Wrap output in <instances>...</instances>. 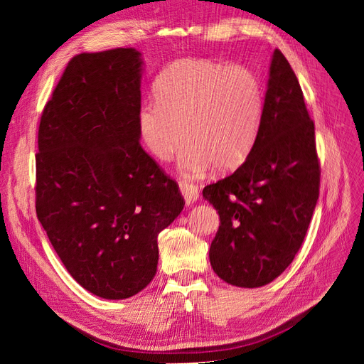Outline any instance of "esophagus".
I'll list each match as a JSON object with an SVG mask.
<instances>
[{
	"label": "esophagus",
	"instance_id": "34e87169",
	"mask_svg": "<svg viewBox=\"0 0 364 364\" xmlns=\"http://www.w3.org/2000/svg\"><path fill=\"white\" fill-rule=\"evenodd\" d=\"M179 186H181V193L183 196L186 205H193L197 199H199V188H197L196 185L186 182V181H182L179 183Z\"/></svg>",
	"mask_w": 364,
	"mask_h": 364
}]
</instances>
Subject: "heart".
I'll use <instances>...</instances> for the list:
<instances>
[{"mask_svg": "<svg viewBox=\"0 0 364 364\" xmlns=\"http://www.w3.org/2000/svg\"><path fill=\"white\" fill-rule=\"evenodd\" d=\"M155 98L138 112L141 139L159 161H170L185 141L179 167L186 178L211 165L218 173L237 168L258 139L264 91L246 65L176 60L158 75Z\"/></svg>", "mask_w": 364, "mask_h": 364, "instance_id": "obj_1", "label": "heart"}]
</instances>
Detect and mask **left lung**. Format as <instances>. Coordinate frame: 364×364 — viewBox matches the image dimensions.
I'll use <instances>...</instances> for the list:
<instances>
[{"mask_svg": "<svg viewBox=\"0 0 364 364\" xmlns=\"http://www.w3.org/2000/svg\"><path fill=\"white\" fill-rule=\"evenodd\" d=\"M321 186L314 123L289 60L273 51L258 139L228 178L203 188L220 215L213 270L237 287H262L287 269L310 226Z\"/></svg>", "mask_w": 364, "mask_h": 364, "instance_id": "left-lung-1", "label": "left lung"}]
</instances>
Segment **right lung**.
<instances>
[{"label":"right lung","mask_w":364,"mask_h":364,"mask_svg":"<svg viewBox=\"0 0 364 364\" xmlns=\"http://www.w3.org/2000/svg\"><path fill=\"white\" fill-rule=\"evenodd\" d=\"M141 75L135 48L77 54L39 124L38 218L71 277L103 299L147 287L158 235L185 205L139 144Z\"/></svg>","instance_id":"right-lung-1"}]
</instances>
